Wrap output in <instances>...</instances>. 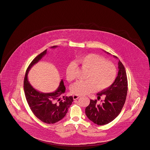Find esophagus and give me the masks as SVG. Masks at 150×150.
<instances>
[{"mask_svg":"<svg viewBox=\"0 0 150 150\" xmlns=\"http://www.w3.org/2000/svg\"><path fill=\"white\" fill-rule=\"evenodd\" d=\"M80 98V96H76V95H74L73 96V99L74 100H76V99H78Z\"/></svg>","mask_w":150,"mask_h":150,"instance_id":"esophagus-1","label":"esophagus"}]
</instances>
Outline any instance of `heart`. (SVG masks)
<instances>
[{"instance_id":"1","label":"heart","mask_w":150,"mask_h":150,"mask_svg":"<svg viewBox=\"0 0 150 150\" xmlns=\"http://www.w3.org/2000/svg\"><path fill=\"white\" fill-rule=\"evenodd\" d=\"M76 64L88 69L86 81H78L73 84L70 90L73 94L81 96L96 90H103L109 87L115 80L116 67L111 62L96 54L84 55L75 61ZM75 64L70 63L65 71L66 80L71 82L75 78Z\"/></svg>"}]
</instances>
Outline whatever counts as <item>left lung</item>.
Here are the masks:
<instances>
[{
    "mask_svg": "<svg viewBox=\"0 0 150 150\" xmlns=\"http://www.w3.org/2000/svg\"><path fill=\"white\" fill-rule=\"evenodd\" d=\"M109 54L108 52H107ZM114 57L117 58L114 56ZM119 71L114 83L107 89L97 94L98 100L102 96L105 99L98 104L97 100H90L85 108V114L89 120L98 125H104L111 122L119 115L126 102L128 81L126 70L119 60Z\"/></svg>",
    "mask_w": 150,
    "mask_h": 150,
    "instance_id": "8db88e82",
    "label": "left lung"
}]
</instances>
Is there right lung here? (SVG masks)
Here are the masks:
<instances>
[{
    "label": "right lung",
    "mask_w": 150,
    "mask_h": 150,
    "mask_svg": "<svg viewBox=\"0 0 150 150\" xmlns=\"http://www.w3.org/2000/svg\"><path fill=\"white\" fill-rule=\"evenodd\" d=\"M56 47L57 46H54L52 48ZM46 52L47 50H45L30 62L25 74L23 86L27 102L33 113L43 122L54 124L65 116L68 108L73 102V98L72 96H64L66 88L62 80L57 89L50 93H41L35 89L30 84L27 78L29 70L42 59Z\"/></svg>",
    "instance_id": "add662e5"
}]
</instances>
